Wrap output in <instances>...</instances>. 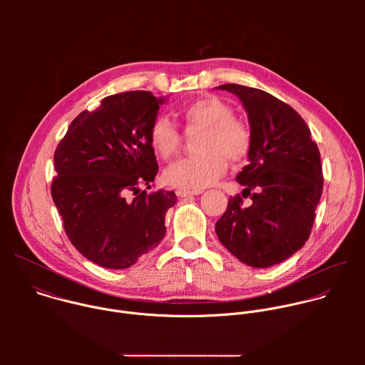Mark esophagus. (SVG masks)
Listing matches in <instances>:
<instances>
[{
    "label": "esophagus",
    "mask_w": 365,
    "mask_h": 365,
    "mask_svg": "<svg viewBox=\"0 0 365 365\" xmlns=\"http://www.w3.org/2000/svg\"><path fill=\"white\" fill-rule=\"evenodd\" d=\"M203 190H187V189H179L178 190V196L180 197H186V196H193V195H200Z\"/></svg>",
    "instance_id": "esophagus-1"
}]
</instances>
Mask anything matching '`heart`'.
I'll return each mask as SVG.
<instances>
[{
  "label": "heart",
  "instance_id": "b5f03b06",
  "mask_svg": "<svg viewBox=\"0 0 365 365\" xmlns=\"http://www.w3.org/2000/svg\"><path fill=\"white\" fill-rule=\"evenodd\" d=\"M187 131H200L193 158L182 159L165 172L169 186L199 190L214 185L228 170V160L244 162L251 151L252 134L248 124L234 117L227 102L205 96L190 102L182 110ZM150 144L162 159H170L180 145V133L168 117H158L150 128Z\"/></svg>",
  "mask_w": 365,
  "mask_h": 365
}]
</instances>
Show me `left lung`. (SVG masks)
Listing matches in <instances>:
<instances>
[{
	"label": "left lung",
	"instance_id": "8db88e82",
	"mask_svg": "<svg viewBox=\"0 0 365 365\" xmlns=\"http://www.w3.org/2000/svg\"><path fill=\"white\" fill-rule=\"evenodd\" d=\"M218 88L237 95L248 114L250 163L237 182L252 205L244 207L241 195L230 197L215 231L241 263L267 269L300 250L310 235L324 189L319 148L286 102L237 83Z\"/></svg>",
	"mask_w": 365,
	"mask_h": 365
}]
</instances>
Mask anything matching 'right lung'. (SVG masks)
I'll return each mask as SVG.
<instances>
[{
  "instance_id": "right-lung-1",
  "label": "right lung",
  "mask_w": 365,
  "mask_h": 365,
  "mask_svg": "<svg viewBox=\"0 0 365 365\" xmlns=\"http://www.w3.org/2000/svg\"><path fill=\"white\" fill-rule=\"evenodd\" d=\"M163 102L148 91L103 98L95 111H82L71 123L55 151L51 197L65 232L101 267L133 266L166 234L175 192L138 189L150 187L159 170L150 128Z\"/></svg>"
}]
</instances>
